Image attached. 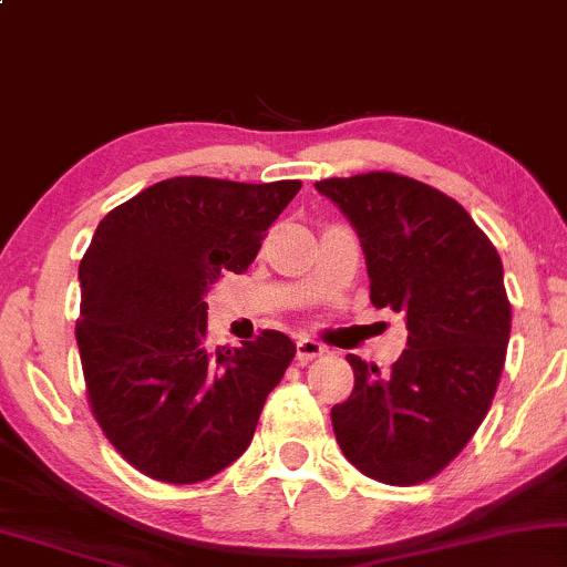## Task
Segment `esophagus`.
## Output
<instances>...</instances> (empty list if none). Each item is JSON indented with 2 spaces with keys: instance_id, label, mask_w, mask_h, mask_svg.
<instances>
[{
  "instance_id": "34e87169",
  "label": "esophagus",
  "mask_w": 567,
  "mask_h": 567,
  "mask_svg": "<svg viewBox=\"0 0 567 567\" xmlns=\"http://www.w3.org/2000/svg\"><path fill=\"white\" fill-rule=\"evenodd\" d=\"M327 349L322 343H317V340H311V338H301L296 343V359H298V364H309L311 359H319L322 357Z\"/></svg>"
}]
</instances>
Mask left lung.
<instances>
[{"mask_svg":"<svg viewBox=\"0 0 567 567\" xmlns=\"http://www.w3.org/2000/svg\"><path fill=\"white\" fill-rule=\"evenodd\" d=\"M313 187L349 216L374 309L406 317L388 372L349 353L353 391L332 406L346 460L391 486L431 481L486 417L509 343L502 258L454 197L391 172Z\"/></svg>","mask_w":567,"mask_h":567,"instance_id":"obj_1","label":"left lung"}]
</instances>
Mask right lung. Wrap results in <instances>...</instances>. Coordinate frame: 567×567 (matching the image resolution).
<instances>
[{
  "instance_id": "add662e5",
  "label": "right lung",
  "mask_w": 567,
  "mask_h": 567,
  "mask_svg": "<svg viewBox=\"0 0 567 567\" xmlns=\"http://www.w3.org/2000/svg\"><path fill=\"white\" fill-rule=\"evenodd\" d=\"M298 189L174 176L97 224L79 264L86 395L115 452L147 478L208 481L250 446L296 343L264 330L240 349H208L206 292L254 264Z\"/></svg>"
}]
</instances>
